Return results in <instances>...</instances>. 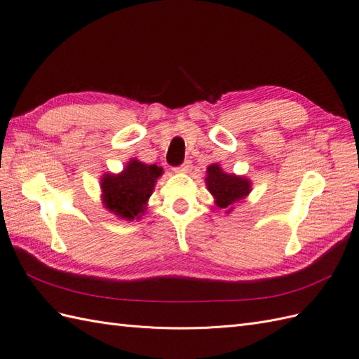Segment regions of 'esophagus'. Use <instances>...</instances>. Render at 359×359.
I'll list each match as a JSON object with an SVG mask.
<instances>
[{
    "mask_svg": "<svg viewBox=\"0 0 359 359\" xmlns=\"http://www.w3.org/2000/svg\"><path fill=\"white\" fill-rule=\"evenodd\" d=\"M190 168H191L190 161H186V163H182L181 166H178V168L175 169V172H178V173H187V172L190 170Z\"/></svg>",
    "mask_w": 359,
    "mask_h": 359,
    "instance_id": "1",
    "label": "esophagus"
}]
</instances>
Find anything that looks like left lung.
<instances>
[{
    "mask_svg": "<svg viewBox=\"0 0 359 359\" xmlns=\"http://www.w3.org/2000/svg\"><path fill=\"white\" fill-rule=\"evenodd\" d=\"M206 189L214 198V203L224 210L226 214L233 211L235 203L244 201L252 191V181L247 177L227 173L219 163L206 168Z\"/></svg>",
    "mask_w": 359,
    "mask_h": 359,
    "instance_id": "left-lung-1",
    "label": "left lung"
}]
</instances>
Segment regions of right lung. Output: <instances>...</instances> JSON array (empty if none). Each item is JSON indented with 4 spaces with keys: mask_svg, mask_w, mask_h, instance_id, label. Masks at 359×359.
Listing matches in <instances>:
<instances>
[{
    "mask_svg": "<svg viewBox=\"0 0 359 359\" xmlns=\"http://www.w3.org/2000/svg\"><path fill=\"white\" fill-rule=\"evenodd\" d=\"M163 168L130 158L119 173H103L100 178L102 203L118 219L133 222L145 215L148 201L154 191Z\"/></svg>",
    "mask_w": 359,
    "mask_h": 359,
    "instance_id": "right-lung-1",
    "label": "right lung"
}]
</instances>
